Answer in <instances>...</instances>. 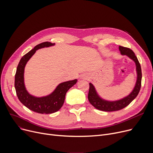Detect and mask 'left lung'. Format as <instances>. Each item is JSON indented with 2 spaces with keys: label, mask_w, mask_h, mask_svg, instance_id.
Masks as SVG:
<instances>
[{
  "label": "left lung",
  "mask_w": 153,
  "mask_h": 153,
  "mask_svg": "<svg viewBox=\"0 0 153 153\" xmlns=\"http://www.w3.org/2000/svg\"><path fill=\"white\" fill-rule=\"evenodd\" d=\"M119 50L122 55L127 56L128 58H130L135 62L136 74H137L136 82L133 91L129 95L122 99L115 101H108L101 98L97 94V91H96L94 85L92 83H89L88 99H89L91 105L99 110L105 111H114L120 110L126 107L137 97L141 89L142 73L140 64L137 57L135 56L134 52L130 48L120 46Z\"/></svg>",
  "instance_id": "left-lung-1"
}]
</instances>
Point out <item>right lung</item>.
Returning a JSON list of instances; mask_svg holds the SVG:
<instances>
[{
    "mask_svg": "<svg viewBox=\"0 0 153 153\" xmlns=\"http://www.w3.org/2000/svg\"><path fill=\"white\" fill-rule=\"evenodd\" d=\"M54 45L55 43L46 42L36 45L21 58L15 76V88L19 100L26 107L38 114H50L58 111L64 102L66 92L77 82V79H74L62 82L51 94L41 97L32 95L27 91L24 82V71L27 62L38 49Z\"/></svg>",
    "mask_w": 153,
    "mask_h": 153,
    "instance_id": "1",
    "label": "right lung"
}]
</instances>
